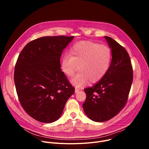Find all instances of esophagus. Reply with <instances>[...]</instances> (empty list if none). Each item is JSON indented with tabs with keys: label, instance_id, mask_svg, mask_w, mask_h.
<instances>
[{
	"label": "esophagus",
	"instance_id": "34e87169",
	"mask_svg": "<svg viewBox=\"0 0 149 149\" xmlns=\"http://www.w3.org/2000/svg\"><path fill=\"white\" fill-rule=\"evenodd\" d=\"M79 91V88H75V93H77Z\"/></svg>",
	"mask_w": 149,
	"mask_h": 149
}]
</instances>
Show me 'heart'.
Listing matches in <instances>:
<instances>
[{"instance_id":"obj_1","label":"heart","mask_w":149,"mask_h":149,"mask_svg":"<svg viewBox=\"0 0 149 149\" xmlns=\"http://www.w3.org/2000/svg\"><path fill=\"white\" fill-rule=\"evenodd\" d=\"M112 53L107 45L91 41H82L74 44L70 54L63 55L61 60L62 72L71 77L78 68L79 71L71 78L77 87L100 81L107 72L111 62Z\"/></svg>"}]
</instances>
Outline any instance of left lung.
Instances as JSON below:
<instances>
[{
    "label": "left lung",
    "mask_w": 149,
    "mask_h": 149,
    "mask_svg": "<svg viewBox=\"0 0 149 149\" xmlns=\"http://www.w3.org/2000/svg\"><path fill=\"white\" fill-rule=\"evenodd\" d=\"M111 50L112 59L106 74L92 87L84 89L87 97L83 110L95 122H104L116 116L124 107L133 82L129 55L113 38L105 36Z\"/></svg>",
    "instance_id": "8db88e82"
}]
</instances>
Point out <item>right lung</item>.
<instances>
[{"instance_id": "right-lung-1", "label": "right lung", "mask_w": 149, "mask_h": 149, "mask_svg": "<svg viewBox=\"0 0 149 149\" xmlns=\"http://www.w3.org/2000/svg\"><path fill=\"white\" fill-rule=\"evenodd\" d=\"M74 36H44L35 39L21 51L14 81L19 101L35 120L56 121L75 89L61 70L60 58Z\"/></svg>"}]
</instances>
